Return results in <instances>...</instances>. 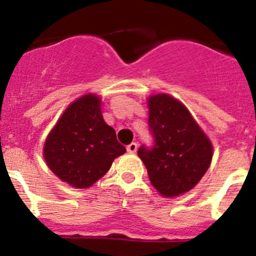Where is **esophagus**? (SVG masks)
Returning <instances> with one entry per match:
<instances>
[{
	"label": "esophagus",
	"instance_id": "1",
	"mask_svg": "<svg viewBox=\"0 0 256 256\" xmlns=\"http://www.w3.org/2000/svg\"><path fill=\"white\" fill-rule=\"evenodd\" d=\"M126 151L130 152V154H134V152L137 151V144H136V142H132L130 144H128V146H126Z\"/></svg>",
	"mask_w": 256,
	"mask_h": 256
}]
</instances>
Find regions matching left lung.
<instances>
[{"label":"left lung","mask_w":256,"mask_h":256,"mask_svg":"<svg viewBox=\"0 0 256 256\" xmlns=\"http://www.w3.org/2000/svg\"><path fill=\"white\" fill-rule=\"evenodd\" d=\"M147 105L154 144L152 148L140 147L138 156L160 196H182L207 172L213 157L212 142L174 96L154 94L147 99Z\"/></svg>","instance_id":"8db88e82"}]
</instances>
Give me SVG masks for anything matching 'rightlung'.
<instances>
[{
    "mask_svg": "<svg viewBox=\"0 0 256 256\" xmlns=\"http://www.w3.org/2000/svg\"><path fill=\"white\" fill-rule=\"evenodd\" d=\"M124 152L116 130L102 118V99L96 94H86L67 106L43 147L53 174L76 189L92 186Z\"/></svg>",
    "mask_w": 256,
    "mask_h": 256,
    "instance_id": "1",
    "label": "right lung"
}]
</instances>
